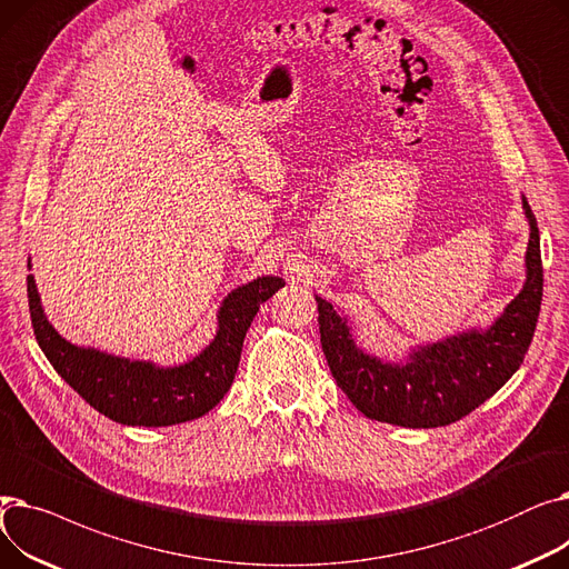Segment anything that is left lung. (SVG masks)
<instances>
[{
  "instance_id": "1",
  "label": "left lung",
  "mask_w": 569,
  "mask_h": 569,
  "mask_svg": "<svg viewBox=\"0 0 569 569\" xmlns=\"http://www.w3.org/2000/svg\"><path fill=\"white\" fill-rule=\"evenodd\" d=\"M523 209L530 221L528 279L487 332L445 339L412 352L406 365H390L357 348L346 320L316 297L325 360L346 397L369 420L410 429L447 427L493 397L523 365L545 288L540 228L526 198Z\"/></svg>"
}]
</instances>
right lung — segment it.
Listing matches in <instances>:
<instances>
[{"label": "right lung", "instance_id": "obj_1", "mask_svg": "<svg viewBox=\"0 0 569 569\" xmlns=\"http://www.w3.org/2000/svg\"><path fill=\"white\" fill-rule=\"evenodd\" d=\"M281 286L279 277H262L232 290L219 311L217 339L193 362L174 369L129 362L64 341L43 316L32 274L27 277V302L48 362L89 406L119 425L170 427L202 417L226 397L251 320Z\"/></svg>", "mask_w": 569, "mask_h": 569}]
</instances>
